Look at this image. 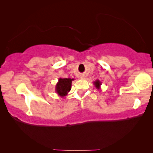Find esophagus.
I'll list each match as a JSON object with an SVG mask.
<instances>
[{
	"label": "esophagus",
	"mask_w": 153,
	"mask_h": 153,
	"mask_svg": "<svg viewBox=\"0 0 153 153\" xmlns=\"http://www.w3.org/2000/svg\"><path fill=\"white\" fill-rule=\"evenodd\" d=\"M80 78H81V79H84V78H85V76H84V75H81V76H80Z\"/></svg>",
	"instance_id": "esophagus-1"
}]
</instances>
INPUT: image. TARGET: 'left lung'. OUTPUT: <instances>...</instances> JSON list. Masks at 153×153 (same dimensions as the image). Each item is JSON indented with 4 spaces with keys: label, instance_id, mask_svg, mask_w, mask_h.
Segmentation results:
<instances>
[{
    "label": "left lung",
    "instance_id": "obj_1",
    "mask_svg": "<svg viewBox=\"0 0 153 153\" xmlns=\"http://www.w3.org/2000/svg\"><path fill=\"white\" fill-rule=\"evenodd\" d=\"M93 84H94L95 87L96 88L97 90L100 89V86H101L102 83H101V82L99 80V79H97V80L93 82Z\"/></svg>",
    "mask_w": 153,
    "mask_h": 153
}]
</instances>
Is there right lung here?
<instances>
[{"label": "right lung", "instance_id": "add662e5", "mask_svg": "<svg viewBox=\"0 0 153 153\" xmlns=\"http://www.w3.org/2000/svg\"><path fill=\"white\" fill-rule=\"evenodd\" d=\"M73 80H74V78H59L58 83L55 87V91L57 94L61 97L66 96L71 89Z\"/></svg>", "mask_w": 153, "mask_h": 153}]
</instances>
